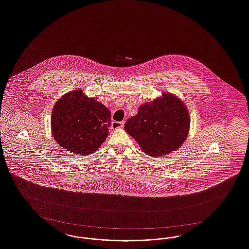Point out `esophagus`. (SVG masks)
Instances as JSON below:
<instances>
[{
    "label": "esophagus",
    "instance_id": "esophagus-1",
    "mask_svg": "<svg viewBox=\"0 0 249 249\" xmlns=\"http://www.w3.org/2000/svg\"><path fill=\"white\" fill-rule=\"evenodd\" d=\"M123 126H124V122L113 121V122L111 123V127H112V129H120V128H122Z\"/></svg>",
    "mask_w": 249,
    "mask_h": 249
}]
</instances>
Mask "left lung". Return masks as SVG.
I'll list each match as a JSON object with an SVG mask.
<instances>
[{
    "label": "left lung",
    "instance_id": "8db88e82",
    "mask_svg": "<svg viewBox=\"0 0 249 249\" xmlns=\"http://www.w3.org/2000/svg\"><path fill=\"white\" fill-rule=\"evenodd\" d=\"M189 112L186 105L173 93L142 105L136 116L127 120L125 130L145 154L165 156L179 149L188 136Z\"/></svg>",
    "mask_w": 249,
    "mask_h": 249
}]
</instances>
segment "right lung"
Returning <instances> with one entry per match:
<instances>
[{"instance_id": "add662e5", "label": "right lung", "mask_w": 249, "mask_h": 249, "mask_svg": "<svg viewBox=\"0 0 249 249\" xmlns=\"http://www.w3.org/2000/svg\"><path fill=\"white\" fill-rule=\"evenodd\" d=\"M110 125V110L80 89L62 95L51 116V130L55 142L79 156H89L98 149L108 136Z\"/></svg>"}]
</instances>
